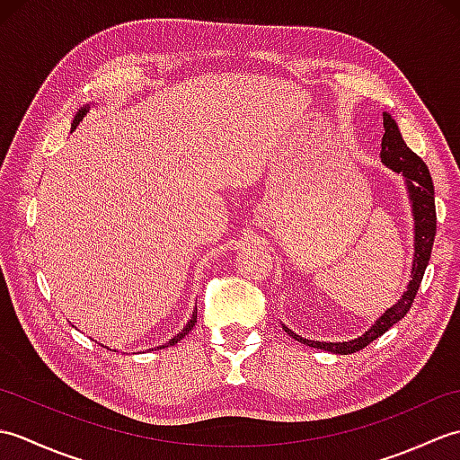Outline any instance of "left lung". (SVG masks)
Here are the masks:
<instances>
[{"mask_svg": "<svg viewBox=\"0 0 460 460\" xmlns=\"http://www.w3.org/2000/svg\"><path fill=\"white\" fill-rule=\"evenodd\" d=\"M384 128L385 134L381 138V154L379 158L384 162L387 168H392L397 173H403L405 183H407V191H409V199H411L413 205V219H415V255H413V267H411V280H409L407 290L403 292V296L397 300V305L392 308H387L384 312V316L376 320V324L371 326L364 336H359L356 340L349 341H314V340H306L302 336H296L295 332L285 328L287 334H290L295 340L302 341L310 348H318V349H328L334 351V354H354V351H359L361 348H366L371 344L376 338L397 324L402 320L409 308H411L415 295L419 290V285H421L425 269L429 265V259H431V249H433V241H435V233H437V211H435V188H433V180L431 173H429V168L425 162L419 158L415 152L407 148V144L402 138V132H399L395 120L392 119V114L384 112Z\"/></svg>", "mask_w": 460, "mask_h": 460, "instance_id": "left-lung-1", "label": "left lung"}]
</instances>
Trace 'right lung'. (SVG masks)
Instances as JSON below:
<instances>
[{
    "label": "right lung",
    "instance_id": "1",
    "mask_svg": "<svg viewBox=\"0 0 460 460\" xmlns=\"http://www.w3.org/2000/svg\"><path fill=\"white\" fill-rule=\"evenodd\" d=\"M91 109V106H83V109L79 111V112H76V116H75V120H73V126H71V128L75 130L76 128V126H79V122L83 120V116L86 114V111H89ZM195 322H198V308H195L193 310V314H191V320L188 322V324H185V328L180 332V334L178 336H173L170 341H168V344H165V346H160V348H168V346H173V344H178V341L185 336V334H190V332H191V328L195 326Z\"/></svg>",
    "mask_w": 460,
    "mask_h": 460
}]
</instances>
